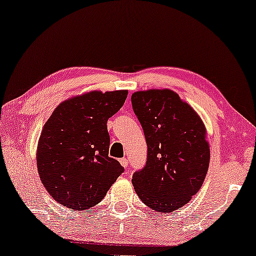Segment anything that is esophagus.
I'll use <instances>...</instances> for the list:
<instances>
[{"instance_id": "34e87169", "label": "esophagus", "mask_w": 256, "mask_h": 256, "mask_svg": "<svg viewBox=\"0 0 256 256\" xmlns=\"http://www.w3.org/2000/svg\"><path fill=\"white\" fill-rule=\"evenodd\" d=\"M120 163H121L122 166L127 169V168H128V160L127 158H121L120 160Z\"/></svg>"}]
</instances>
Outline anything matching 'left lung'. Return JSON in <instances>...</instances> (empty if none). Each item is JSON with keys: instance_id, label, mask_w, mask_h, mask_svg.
Wrapping results in <instances>:
<instances>
[{"instance_id": "obj_1", "label": "left lung", "mask_w": 256, "mask_h": 256, "mask_svg": "<svg viewBox=\"0 0 256 256\" xmlns=\"http://www.w3.org/2000/svg\"><path fill=\"white\" fill-rule=\"evenodd\" d=\"M132 106L148 146L144 166L132 174V185L150 208L174 212L204 183L210 163L205 127L191 106L170 90L135 92Z\"/></svg>"}]
</instances>
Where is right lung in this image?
I'll return each instance as SVG.
<instances>
[{"instance_id":"1","label":"right lung","mask_w":256,"mask_h":256,"mask_svg":"<svg viewBox=\"0 0 256 256\" xmlns=\"http://www.w3.org/2000/svg\"><path fill=\"white\" fill-rule=\"evenodd\" d=\"M127 90L90 92L64 101L44 124L37 148L40 180L68 208L86 210L102 200L124 171L108 156V118L124 106Z\"/></svg>"}]
</instances>
